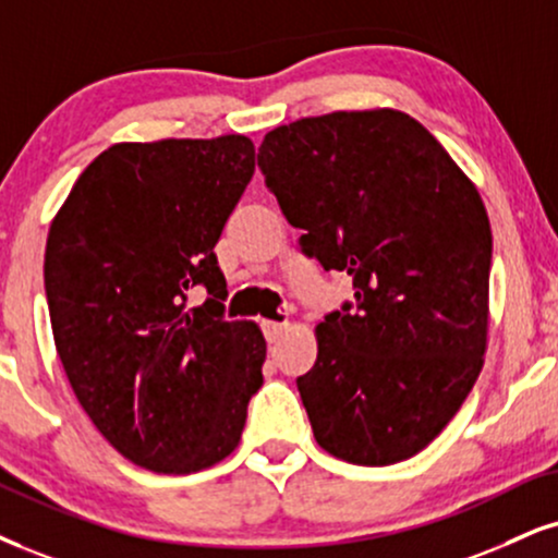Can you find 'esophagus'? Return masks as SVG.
<instances>
[{"label": "esophagus", "instance_id": "34e87169", "mask_svg": "<svg viewBox=\"0 0 558 558\" xmlns=\"http://www.w3.org/2000/svg\"><path fill=\"white\" fill-rule=\"evenodd\" d=\"M287 326H290V323H277V320L260 323V328H264V336H266L268 343H277L281 339V333L287 331Z\"/></svg>", "mask_w": 558, "mask_h": 558}]
</instances>
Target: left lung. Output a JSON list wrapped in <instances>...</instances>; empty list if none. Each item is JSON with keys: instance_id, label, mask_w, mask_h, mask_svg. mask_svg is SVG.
I'll return each instance as SVG.
<instances>
[{"instance_id": "left-lung-1", "label": "left lung", "mask_w": 558, "mask_h": 558, "mask_svg": "<svg viewBox=\"0 0 558 558\" xmlns=\"http://www.w3.org/2000/svg\"><path fill=\"white\" fill-rule=\"evenodd\" d=\"M258 168L302 253L354 281L298 377L315 439L354 465L416 456L484 367L492 227L476 185L393 108L277 126Z\"/></svg>"}]
</instances>
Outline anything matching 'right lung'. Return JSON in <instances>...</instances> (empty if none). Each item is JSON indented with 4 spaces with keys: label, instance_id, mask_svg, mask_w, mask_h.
Wrapping results in <instances>:
<instances>
[{
    "label": "right lung",
    "instance_id": "right-lung-1",
    "mask_svg": "<svg viewBox=\"0 0 558 558\" xmlns=\"http://www.w3.org/2000/svg\"><path fill=\"white\" fill-rule=\"evenodd\" d=\"M256 170L243 134L121 142L69 191L46 240L53 343L89 422L155 473L235 450L264 385L256 323L225 320L215 245ZM204 286V306L184 305Z\"/></svg>",
    "mask_w": 558,
    "mask_h": 558
}]
</instances>
